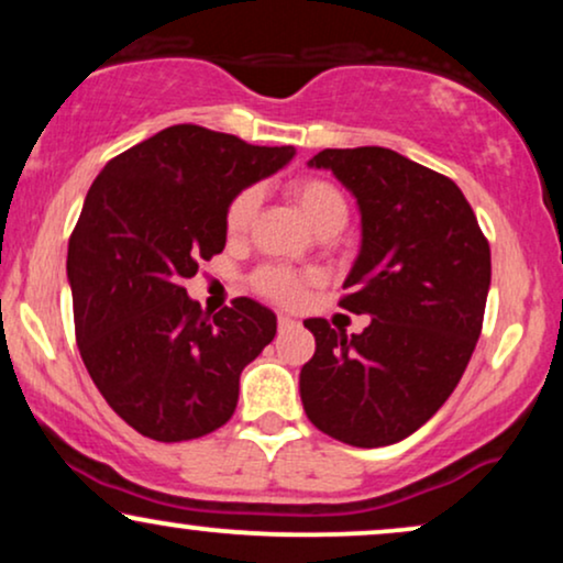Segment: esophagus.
<instances>
[{
  "mask_svg": "<svg viewBox=\"0 0 563 563\" xmlns=\"http://www.w3.org/2000/svg\"><path fill=\"white\" fill-rule=\"evenodd\" d=\"M277 328H280V333H286V331H294V328H299V322L294 318H286V314H280V318H277Z\"/></svg>",
  "mask_w": 563,
  "mask_h": 563,
  "instance_id": "34e87169",
  "label": "esophagus"
}]
</instances>
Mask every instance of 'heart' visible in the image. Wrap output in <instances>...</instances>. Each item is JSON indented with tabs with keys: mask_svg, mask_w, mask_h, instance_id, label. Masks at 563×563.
Returning <instances> with one entry per match:
<instances>
[{
	"mask_svg": "<svg viewBox=\"0 0 563 563\" xmlns=\"http://www.w3.org/2000/svg\"><path fill=\"white\" fill-rule=\"evenodd\" d=\"M288 196L294 198V203L299 206L303 219L312 224L314 230L331 228V224H346V200L341 196V190L328 179L320 177H299L294 183H288ZM256 209H260V190L256 187H245L230 200L228 214H224V230L230 238H243L249 232L251 222H254ZM320 280L318 273H290L283 267H264L256 273L254 286L262 296L273 299L277 303H286L294 307L303 299L309 286Z\"/></svg>",
	"mask_w": 563,
	"mask_h": 563,
	"instance_id": "1",
	"label": "heart"
}]
</instances>
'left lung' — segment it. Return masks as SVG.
Returning <instances> with one entry per match:
<instances>
[{
  "instance_id": "8db88e82",
  "label": "left lung",
  "mask_w": 563,
  "mask_h": 563,
  "mask_svg": "<svg viewBox=\"0 0 563 563\" xmlns=\"http://www.w3.org/2000/svg\"><path fill=\"white\" fill-rule=\"evenodd\" d=\"M352 192L360 254L341 307L371 314L363 333L309 318L301 367L307 418L352 448L402 442L448 402L482 333L489 243L452 179L389 147H328L309 158Z\"/></svg>"
}]
</instances>
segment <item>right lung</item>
Listing matches in <instances>:
<instances>
[{
    "instance_id": "obj_1",
    "label": "right lung",
    "mask_w": 563,
    "mask_h": 563,
    "mask_svg": "<svg viewBox=\"0 0 563 563\" xmlns=\"http://www.w3.org/2000/svg\"><path fill=\"white\" fill-rule=\"evenodd\" d=\"M294 156L177 124L108 161L89 187L66 264L76 341L106 402L142 437L187 442L235 412L275 312L241 296L209 318L183 283L222 254L230 200Z\"/></svg>"
}]
</instances>
